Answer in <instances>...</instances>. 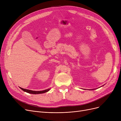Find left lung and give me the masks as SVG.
Instances as JSON below:
<instances>
[{"label":"left lung","mask_w":121,"mask_h":121,"mask_svg":"<svg viewBox=\"0 0 121 121\" xmlns=\"http://www.w3.org/2000/svg\"><path fill=\"white\" fill-rule=\"evenodd\" d=\"M94 90V89H92V90Z\"/></svg>","instance_id":"8db88e82"}]
</instances>
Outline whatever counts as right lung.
I'll return each instance as SVG.
<instances>
[{"label":"right lung","mask_w":121,"mask_h":121,"mask_svg":"<svg viewBox=\"0 0 121 121\" xmlns=\"http://www.w3.org/2000/svg\"><path fill=\"white\" fill-rule=\"evenodd\" d=\"M20 88L23 91L26 92V93H29V94H39L44 93H46V92L49 91L50 89V88H49V89H47V90H43V91H32V90L26 89H23L21 87H20Z\"/></svg>","instance_id":"obj_1"}]
</instances>
